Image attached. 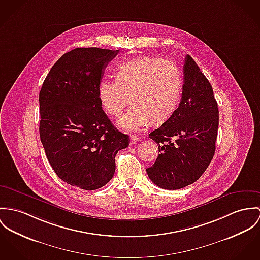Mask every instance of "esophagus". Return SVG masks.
I'll list each match as a JSON object with an SVG mask.
<instances>
[{
    "mask_svg": "<svg viewBox=\"0 0 260 260\" xmlns=\"http://www.w3.org/2000/svg\"><path fill=\"white\" fill-rule=\"evenodd\" d=\"M138 141H139V138L136 135H131L130 136V144L131 145H133V144H135V143H137Z\"/></svg>",
    "mask_w": 260,
    "mask_h": 260,
    "instance_id": "34e87169",
    "label": "esophagus"
}]
</instances>
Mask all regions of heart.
Here are the masks:
<instances>
[{
	"label": "heart",
	"instance_id": "b5f03b06",
	"mask_svg": "<svg viewBox=\"0 0 260 260\" xmlns=\"http://www.w3.org/2000/svg\"><path fill=\"white\" fill-rule=\"evenodd\" d=\"M115 78L100 82L98 98L113 117H119L130 101L132 106L119 121L120 128L138 131L150 121L163 122L174 112L182 79L173 62L157 57H135L119 66Z\"/></svg>",
	"mask_w": 260,
	"mask_h": 260
}]
</instances>
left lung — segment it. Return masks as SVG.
Returning <instances> with one entry per match:
<instances>
[{
  "mask_svg": "<svg viewBox=\"0 0 260 260\" xmlns=\"http://www.w3.org/2000/svg\"><path fill=\"white\" fill-rule=\"evenodd\" d=\"M217 127L218 108L213 87L188 54L179 107L149 134L160 152L156 162L146 169L150 180L165 189H182L194 183L213 160Z\"/></svg>",
  "mask_w": 260,
  "mask_h": 260,
  "instance_id": "left-lung-1",
  "label": "left lung"
}]
</instances>
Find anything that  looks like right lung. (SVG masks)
<instances>
[{
	"label": "right lung",
	"mask_w": 260,
	"mask_h": 260,
	"mask_svg": "<svg viewBox=\"0 0 260 260\" xmlns=\"http://www.w3.org/2000/svg\"><path fill=\"white\" fill-rule=\"evenodd\" d=\"M119 50L77 47L51 68L40 91V136L47 160L63 182L82 189L105 186L129 136L102 109L98 86Z\"/></svg>",
	"instance_id": "add662e5"
}]
</instances>
